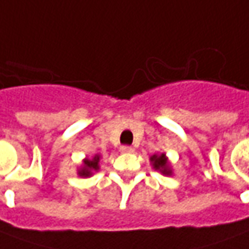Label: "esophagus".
Masks as SVG:
<instances>
[{
    "mask_svg": "<svg viewBox=\"0 0 249 249\" xmlns=\"http://www.w3.org/2000/svg\"><path fill=\"white\" fill-rule=\"evenodd\" d=\"M120 151H121L123 154H132L135 149L132 148V147H129V145H123V147L120 148Z\"/></svg>",
    "mask_w": 249,
    "mask_h": 249,
    "instance_id": "obj_1",
    "label": "esophagus"
}]
</instances>
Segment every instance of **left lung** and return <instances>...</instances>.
Returning <instances> with one entry per match:
<instances>
[{
	"label": "left lung",
	"instance_id": "obj_1",
	"mask_svg": "<svg viewBox=\"0 0 249 249\" xmlns=\"http://www.w3.org/2000/svg\"><path fill=\"white\" fill-rule=\"evenodd\" d=\"M149 160L152 163V167H154L155 170L160 171L163 175H171L173 174V170H171V167L168 164V159H167L166 154L152 155L149 158Z\"/></svg>",
	"mask_w": 249,
	"mask_h": 249
}]
</instances>
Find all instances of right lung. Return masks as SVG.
I'll list each match as a JSON object with an SVG mask.
<instances>
[{
    "label": "right lung",
    "instance_id": "right-lung-1",
    "mask_svg": "<svg viewBox=\"0 0 249 249\" xmlns=\"http://www.w3.org/2000/svg\"><path fill=\"white\" fill-rule=\"evenodd\" d=\"M98 170H100V155H95L93 159L83 160V166L78 170V175L83 178H89L93 175L94 171H98Z\"/></svg>",
    "mask_w": 249,
    "mask_h": 249
}]
</instances>
